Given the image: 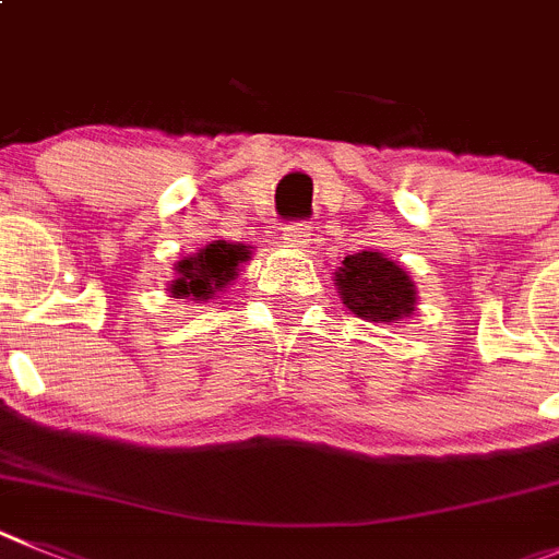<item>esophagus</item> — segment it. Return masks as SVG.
Returning a JSON list of instances; mask_svg holds the SVG:
<instances>
[{
	"mask_svg": "<svg viewBox=\"0 0 559 559\" xmlns=\"http://www.w3.org/2000/svg\"><path fill=\"white\" fill-rule=\"evenodd\" d=\"M281 239H284L286 248H295V250L309 248L311 225L309 223H289L284 228V234H281Z\"/></svg>",
	"mask_w": 559,
	"mask_h": 559,
	"instance_id": "1",
	"label": "esophagus"
}]
</instances>
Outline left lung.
I'll use <instances>...</instances> for the list:
<instances>
[{"instance_id": "obj_1", "label": "left lung", "mask_w": 559, "mask_h": 559, "mask_svg": "<svg viewBox=\"0 0 559 559\" xmlns=\"http://www.w3.org/2000/svg\"><path fill=\"white\" fill-rule=\"evenodd\" d=\"M342 304L367 323H399L415 314V281L379 250L345 255L334 273Z\"/></svg>"}]
</instances>
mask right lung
Here are the masks:
<instances>
[{"mask_svg":"<svg viewBox=\"0 0 559 559\" xmlns=\"http://www.w3.org/2000/svg\"><path fill=\"white\" fill-rule=\"evenodd\" d=\"M245 261H250L248 245L217 239V242L205 245L194 255H186L175 264L178 278L169 284V292H173V298L205 304L217 292L228 289Z\"/></svg>","mask_w":559,"mask_h":559,"instance_id":"add662e5","label":"right lung"}]
</instances>
